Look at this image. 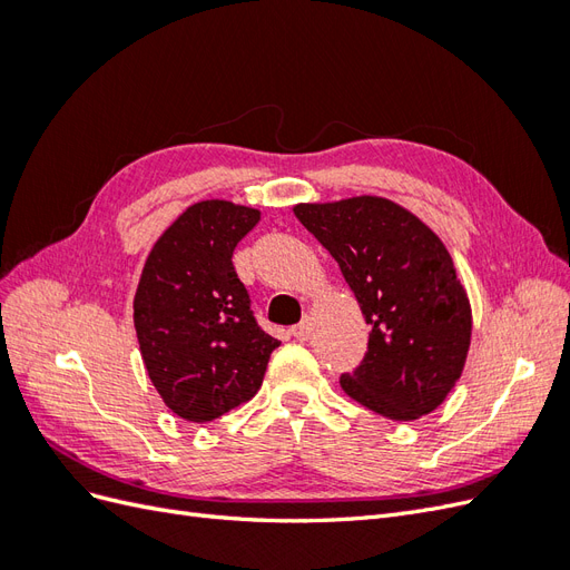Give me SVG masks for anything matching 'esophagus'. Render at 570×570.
<instances>
[{"instance_id":"esophagus-1","label":"esophagus","mask_w":570,"mask_h":570,"mask_svg":"<svg viewBox=\"0 0 570 570\" xmlns=\"http://www.w3.org/2000/svg\"><path fill=\"white\" fill-rule=\"evenodd\" d=\"M292 335H295V337H297V340H302V342L312 340V335H314V323H312V318L304 316V321H302V323H297L295 327H292Z\"/></svg>"}]
</instances>
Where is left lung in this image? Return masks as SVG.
I'll use <instances>...</instances> for the list:
<instances>
[{
  "instance_id": "1",
  "label": "left lung",
  "mask_w": 570,
  "mask_h": 570,
  "mask_svg": "<svg viewBox=\"0 0 570 570\" xmlns=\"http://www.w3.org/2000/svg\"><path fill=\"white\" fill-rule=\"evenodd\" d=\"M295 216L340 264L371 325L368 352L340 377L342 390L392 421L435 411L471 347V304L442 239L383 197L297 204Z\"/></svg>"
}]
</instances>
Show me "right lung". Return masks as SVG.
I'll return each mask as SVG.
<instances>
[{
  "instance_id": "obj_1",
  "label": "right lung",
  "mask_w": 570,
  "mask_h": 570,
  "mask_svg": "<svg viewBox=\"0 0 570 570\" xmlns=\"http://www.w3.org/2000/svg\"><path fill=\"white\" fill-rule=\"evenodd\" d=\"M262 218L226 199L197 202L151 247L135 292L149 381L176 416L206 423L249 402L278 340L258 327L233 252Z\"/></svg>"
}]
</instances>
